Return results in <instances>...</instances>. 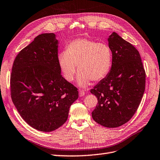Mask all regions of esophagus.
I'll return each instance as SVG.
<instances>
[{"instance_id": "34e87169", "label": "esophagus", "mask_w": 160, "mask_h": 160, "mask_svg": "<svg viewBox=\"0 0 160 160\" xmlns=\"http://www.w3.org/2000/svg\"><path fill=\"white\" fill-rule=\"evenodd\" d=\"M85 91H81V90L79 91V97H83V96L85 95Z\"/></svg>"}]
</instances>
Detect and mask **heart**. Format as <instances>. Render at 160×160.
<instances>
[{
	"label": "heart",
	"instance_id": "obj_1",
	"mask_svg": "<svg viewBox=\"0 0 160 160\" xmlns=\"http://www.w3.org/2000/svg\"><path fill=\"white\" fill-rule=\"evenodd\" d=\"M57 61L63 78L69 82L73 81L78 65V84L85 88L92 80L98 81L107 76L112 68V53L106 43L78 38L66 46Z\"/></svg>",
	"mask_w": 160,
	"mask_h": 160
}]
</instances>
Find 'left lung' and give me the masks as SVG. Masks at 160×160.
Here are the masks:
<instances>
[{
    "instance_id": "8db88e82",
    "label": "left lung",
    "mask_w": 160,
    "mask_h": 160,
    "mask_svg": "<svg viewBox=\"0 0 160 160\" xmlns=\"http://www.w3.org/2000/svg\"><path fill=\"white\" fill-rule=\"evenodd\" d=\"M108 42L112 65L107 76L91 90L98 100L92 117L104 127L117 128L129 121L138 108L145 91L146 73L134 46L116 32Z\"/></svg>"
}]
</instances>
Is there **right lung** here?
Instances as JSON below:
<instances>
[{
  "label": "right lung",
  "mask_w": 160,
  "mask_h": 160,
  "mask_svg": "<svg viewBox=\"0 0 160 160\" xmlns=\"http://www.w3.org/2000/svg\"><path fill=\"white\" fill-rule=\"evenodd\" d=\"M58 44L53 33L38 35L16 57L10 76L11 97L20 115L46 132L66 122L79 97L78 89L61 75Z\"/></svg>",
  "instance_id": "add662e5"
}]
</instances>
